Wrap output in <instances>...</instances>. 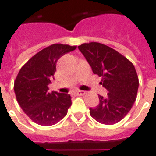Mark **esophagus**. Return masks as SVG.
<instances>
[{"instance_id":"1","label":"esophagus","mask_w":156,"mask_h":156,"mask_svg":"<svg viewBox=\"0 0 156 156\" xmlns=\"http://www.w3.org/2000/svg\"><path fill=\"white\" fill-rule=\"evenodd\" d=\"M85 94V91H82V90H78L76 92V95H84Z\"/></svg>"}]
</instances>
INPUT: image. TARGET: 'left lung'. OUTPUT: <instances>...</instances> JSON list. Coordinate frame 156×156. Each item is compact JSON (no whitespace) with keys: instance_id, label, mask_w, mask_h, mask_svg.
I'll list each match as a JSON object with an SVG mask.
<instances>
[{"instance_id":"8db88e82","label":"left lung","mask_w":156,"mask_h":156,"mask_svg":"<svg viewBox=\"0 0 156 156\" xmlns=\"http://www.w3.org/2000/svg\"><path fill=\"white\" fill-rule=\"evenodd\" d=\"M78 48L94 74L102 77L100 84L108 92L106 97L99 96V105L90 108V116L105 125L117 123L128 113L136 99L139 80L134 66L127 57L102 43H83Z\"/></svg>"}]
</instances>
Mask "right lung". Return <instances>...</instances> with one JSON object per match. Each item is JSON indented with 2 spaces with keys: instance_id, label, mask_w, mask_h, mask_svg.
I'll return each instance as SVG.
<instances>
[{
  "instance_id": "right-lung-1",
  "label": "right lung",
  "mask_w": 156,
  "mask_h": 156,
  "mask_svg": "<svg viewBox=\"0 0 156 156\" xmlns=\"http://www.w3.org/2000/svg\"><path fill=\"white\" fill-rule=\"evenodd\" d=\"M76 46L55 43L32 57L19 71L14 90L19 105L35 123L51 126L62 120L71 105L67 94L48 92L57 60Z\"/></svg>"
}]
</instances>
